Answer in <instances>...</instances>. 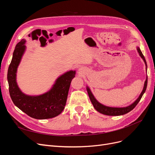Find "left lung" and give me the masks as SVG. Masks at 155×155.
Returning <instances> with one entry per match:
<instances>
[{"mask_svg":"<svg viewBox=\"0 0 155 155\" xmlns=\"http://www.w3.org/2000/svg\"><path fill=\"white\" fill-rule=\"evenodd\" d=\"M137 50H138V52L139 53V55L140 57L143 59V61L145 64V66H146V68H147L146 61H145V59L144 58L142 52L141 51V50H140L139 47H137ZM147 77L146 78V80H145V81L143 91L141 92V94H140V96L138 97V99L136 100L134 103H133L132 104L130 105L129 106L125 107H107V106L102 105L101 104H100V102H98L96 100L94 96V95L92 94V93L91 91L90 90V88H89L88 87H87V91L88 96H89V97H90V100L92 102L94 107V109L97 112H100V113H101L103 114L108 115V116H120V115H124L125 114L128 113L129 112L132 110L134 108L137 106L138 103L140 101V100H141L143 94L145 92V90H146V88H147Z\"/></svg>","mask_w":155,"mask_h":155,"instance_id":"obj_1","label":"left lung"}]
</instances>
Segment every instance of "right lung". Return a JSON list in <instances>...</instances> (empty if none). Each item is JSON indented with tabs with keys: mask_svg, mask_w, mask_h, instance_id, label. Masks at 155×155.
Here are the masks:
<instances>
[{
	"mask_svg": "<svg viewBox=\"0 0 155 155\" xmlns=\"http://www.w3.org/2000/svg\"><path fill=\"white\" fill-rule=\"evenodd\" d=\"M26 40L22 39L15 46L8 70L9 92L13 104L33 118H51L61 113L66 105L68 93L76 71L70 70L56 79L49 91L39 96H28L22 92L16 81L18 64L24 54Z\"/></svg>",
	"mask_w": 155,
	"mask_h": 155,
	"instance_id": "add662e5",
	"label": "right lung"
}]
</instances>
